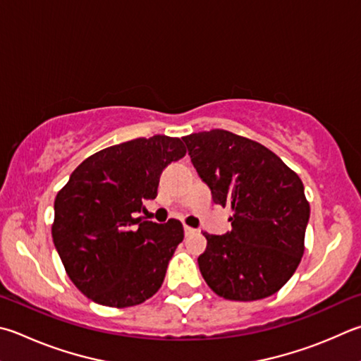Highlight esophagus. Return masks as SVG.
<instances>
[{
	"mask_svg": "<svg viewBox=\"0 0 361 361\" xmlns=\"http://www.w3.org/2000/svg\"><path fill=\"white\" fill-rule=\"evenodd\" d=\"M195 231H194V228L192 227H189V226H185V233L186 235H189V233H194Z\"/></svg>",
	"mask_w": 361,
	"mask_h": 361,
	"instance_id": "1",
	"label": "esophagus"
}]
</instances>
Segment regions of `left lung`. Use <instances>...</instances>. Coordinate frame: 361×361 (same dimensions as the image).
<instances>
[{
    "label": "left lung",
    "mask_w": 361,
    "mask_h": 361,
    "mask_svg": "<svg viewBox=\"0 0 361 361\" xmlns=\"http://www.w3.org/2000/svg\"><path fill=\"white\" fill-rule=\"evenodd\" d=\"M183 142L213 202L233 209L231 232L203 233L207 249L197 262L205 283L235 301L276 293L305 252L310 203L300 176L264 145L228 130H205Z\"/></svg>",
    "instance_id": "left-lung-1"
}]
</instances>
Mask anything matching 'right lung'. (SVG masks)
Returning <instances> with one entry per match:
<instances>
[{"label":"right lung","instance_id":"obj_1","mask_svg":"<svg viewBox=\"0 0 361 361\" xmlns=\"http://www.w3.org/2000/svg\"><path fill=\"white\" fill-rule=\"evenodd\" d=\"M185 154L176 137L124 142L85 159L56 194L54 245L72 283L94 303L134 306L159 290L185 232L176 219L135 216L158 195L162 170Z\"/></svg>","mask_w":361,"mask_h":361}]
</instances>
